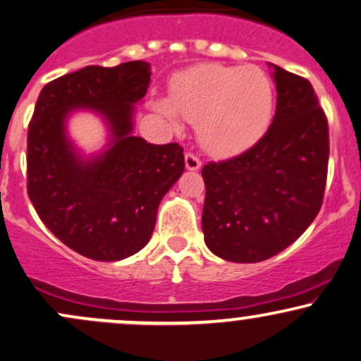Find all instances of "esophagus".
Returning <instances> with one entry per match:
<instances>
[{
  "label": "esophagus",
  "mask_w": 361,
  "mask_h": 361,
  "mask_svg": "<svg viewBox=\"0 0 361 361\" xmlns=\"http://www.w3.org/2000/svg\"><path fill=\"white\" fill-rule=\"evenodd\" d=\"M185 166L186 169H190V171H197V169L202 168V161H200V158L197 154L193 153H186L185 154Z\"/></svg>",
  "instance_id": "1"
}]
</instances>
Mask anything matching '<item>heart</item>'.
<instances>
[{"mask_svg": "<svg viewBox=\"0 0 361 361\" xmlns=\"http://www.w3.org/2000/svg\"><path fill=\"white\" fill-rule=\"evenodd\" d=\"M156 109L175 121L176 112L197 124L202 146L215 156H233L254 146L271 123L274 89L257 67L202 63L178 73L171 104Z\"/></svg>", "mask_w": 361, "mask_h": 361, "instance_id": "heart-1", "label": "heart"}]
</instances>
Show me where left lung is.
Masks as SVG:
<instances>
[{
    "label": "left lung",
    "mask_w": 361,
    "mask_h": 361,
    "mask_svg": "<svg viewBox=\"0 0 361 361\" xmlns=\"http://www.w3.org/2000/svg\"><path fill=\"white\" fill-rule=\"evenodd\" d=\"M276 114L242 154L202 169L205 244L230 262L274 257L323 205L329 129L311 82L274 65Z\"/></svg>",
    "instance_id": "left-lung-1"
}]
</instances>
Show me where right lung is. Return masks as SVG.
Segmentation results:
<instances>
[{"instance_id":"right-lung-1","label":"right lung","mask_w":361,"mask_h":361,"mask_svg":"<svg viewBox=\"0 0 361 361\" xmlns=\"http://www.w3.org/2000/svg\"><path fill=\"white\" fill-rule=\"evenodd\" d=\"M149 63L89 65L42 89L28 124L27 190L54 235L84 257L111 262L149 242L161 198L185 169L178 142L133 136V111L146 95ZM85 106L106 117L110 149L84 162L64 134V119Z\"/></svg>"}]
</instances>
